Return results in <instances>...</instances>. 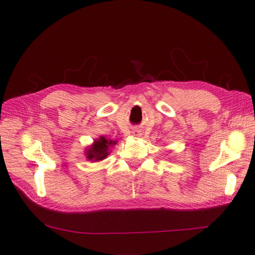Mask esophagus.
<instances>
[{
    "label": "esophagus",
    "mask_w": 255,
    "mask_h": 255,
    "mask_svg": "<svg viewBox=\"0 0 255 255\" xmlns=\"http://www.w3.org/2000/svg\"><path fill=\"white\" fill-rule=\"evenodd\" d=\"M133 133H134V136H136V137H140V132L139 131H133Z\"/></svg>",
    "instance_id": "esophagus-1"
}]
</instances>
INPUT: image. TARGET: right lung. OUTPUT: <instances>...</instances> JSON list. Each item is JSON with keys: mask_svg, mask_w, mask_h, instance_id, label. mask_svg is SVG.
I'll list each match as a JSON object with an SVG mask.
<instances>
[{"mask_svg": "<svg viewBox=\"0 0 255 255\" xmlns=\"http://www.w3.org/2000/svg\"><path fill=\"white\" fill-rule=\"evenodd\" d=\"M117 143V140L107 139L101 136L99 139L94 140V142L85 149V158L91 162H100L106 159L111 153V148Z\"/></svg>", "mask_w": 255, "mask_h": 255, "instance_id": "right-lung-1", "label": "right lung"}]
</instances>
